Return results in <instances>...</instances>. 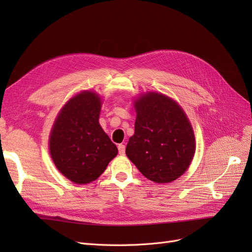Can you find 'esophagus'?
I'll use <instances>...</instances> for the list:
<instances>
[{"label": "esophagus", "instance_id": "1", "mask_svg": "<svg viewBox=\"0 0 252 252\" xmlns=\"http://www.w3.org/2000/svg\"><path fill=\"white\" fill-rule=\"evenodd\" d=\"M125 149H126L125 145H123V144H119V146H118V150H119V154H120L121 156L125 155Z\"/></svg>", "mask_w": 252, "mask_h": 252}]
</instances>
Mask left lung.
Wrapping results in <instances>:
<instances>
[{"label": "left lung", "mask_w": 252, "mask_h": 252, "mask_svg": "<svg viewBox=\"0 0 252 252\" xmlns=\"http://www.w3.org/2000/svg\"><path fill=\"white\" fill-rule=\"evenodd\" d=\"M134 134L126 147L128 158L152 182L169 183L186 171L194 156L192 127L177 102L149 93L134 102Z\"/></svg>", "instance_id": "left-lung-1"}]
</instances>
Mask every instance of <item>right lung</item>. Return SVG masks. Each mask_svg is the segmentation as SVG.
<instances>
[{
  "label": "right lung",
  "mask_w": 252,
  "mask_h": 252,
  "mask_svg": "<svg viewBox=\"0 0 252 252\" xmlns=\"http://www.w3.org/2000/svg\"><path fill=\"white\" fill-rule=\"evenodd\" d=\"M100 111V97L84 91L68 101L52 127L49 150L53 163L75 184L96 180L118 155L98 123Z\"/></svg>",
  "instance_id": "add662e5"
}]
</instances>
